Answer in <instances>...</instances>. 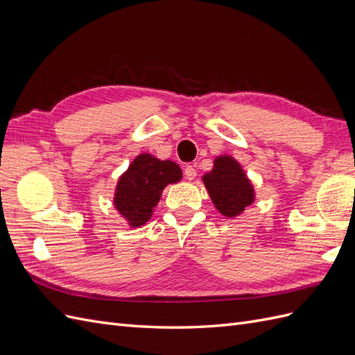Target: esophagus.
Instances as JSON below:
<instances>
[{"instance_id":"esophagus-1","label":"esophagus","mask_w":355,"mask_h":355,"mask_svg":"<svg viewBox=\"0 0 355 355\" xmlns=\"http://www.w3.org/2000/svg\"><path fill=\"white\" fill-rule=\"evenodd\" d=\"M184 175H185L187 180H194L196 176H197V170L192 166H187L185 170H184Z\"/></svg>"}]
</instances>
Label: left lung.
I'll use <instances>...</instances> for the list:
<instances>
[{
  "mask_svg": "<svg viewBox=\"0 0 355 355\" xmlns=\"http://www.w3.org/2000/svg\"><path fill=\"white\" fill-rule=\"evenodd\" d=\"M201 180L214 209L225 218L240 216L256 200L252 180L239 161L228 154L214 157L213 168L204 173Z\"/></svg>",
  "mask_w": 355,
  "mask_h": 355,
  "instance_id": "8db88e82",
  "label": "left lung"
}]
</instances>
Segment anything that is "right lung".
<instances>
[{
  "instance_id": "obj_1",
  "label": "right lung",
  "mask_w": 355,
  "mask_h": 355,
  "mask_svg": "<svg viewBox=\"0 0 355 355\" xmlns=\"http://www.w3.org/2000/svg\"><path fill=\"white\" fill-rule=\"evenodd\" d=\"M182 179L179 164L159 159L148 153L139 154L118 178L114 207L130 228H141L151 219L154 209L167 185Z\"/></svg>"
}]
</instances>
